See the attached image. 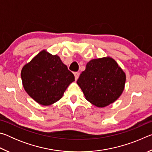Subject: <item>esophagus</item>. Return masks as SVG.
Instances as JSON below:
<instances>
[{"instance_id": "34e87169", "label": "esophagus", "mask_w": 152, "mask_h": 152, "mask_svg": "<svg viewBox=\"0 0 152 152\" xmlns=\"http://www.w3.org/2000/svg\"><path fill=\"white\" fill-rule=\"evenodd\" d=\"M74 77H75V80H76L78 78L79 75H80V73H78V72H74Z\"/></svg>"}]
</instances>
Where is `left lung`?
Wrapping results in <instances>:
<instances>
[{"mask_svg":"<svg viewBox=\"0 0 152 152\" xmlns=\"http://www.w3.org/2000/svg\"><path fill=\"white\" fill-rule=\"evenodd\" d=\"M126 75L110 57L93 59L86 64L77 84L87 101L97 107L113 103L123 93Z\"/></svg>","mask_w":152,"mask_h":152,"instance_id":"left-lung-1","label":"left lung"}]
</instances>
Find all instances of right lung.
<instances>
[{
  "label": "right lung",
  "instance_id": "obj_1",
  "mask_svg": "<svg viewBox=\"0 0 152 152\" xmlns=\"http://www.w3.org/2000/svg\"><path fill=\"white\" fill-rule=\"evenodd\" d=\"M20 75L25 91L35 102L43 106L58 101L74 81V74L60 58L45 50L23 67Z\"/></svg>",
  "mask_w": 152,
  "mask_h": 152
}]
</instances>
